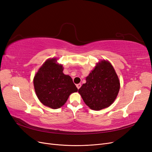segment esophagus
I'll use <instances>...</instances> for the list:
<instances>
[{
  "instance_id": "1",
  "label": "esophagus",
  "mask_w": 152,
  "mask_h": 152,
  "mask_svg": "<svg viewBox=\"0 0 152 152\" xmlns=\"http://www.w3.org/2000/svg\"><path fill=\"white\" fill-rule=\"evenodd\" d=\"M80 87H81V84H77V87L78 89H79Z\"/></svg>"
}]
</instances>
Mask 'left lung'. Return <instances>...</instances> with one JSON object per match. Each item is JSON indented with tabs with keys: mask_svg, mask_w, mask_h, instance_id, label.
Instances as JSON below:
<instances>
[{
	"mask_svg": "<svg viewBox=\"0 0 152 152\" xmlns=\"http://www.w3.org/2000/svg\"><path fill=\"white\" fill-rule=\"evenodd\" d=\"M120 89V82L113 67L108 61H102L86 77V83L79 89L85 103L94 110L111 105Z\"/></svg>",
	"mask_w": 152,
	"mask_h": 152,
	"instance_id": "obj_1",
	"label": "left lung"
}]
</instances>
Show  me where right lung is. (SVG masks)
I'll use <instances>...</instances> for the list:
<instances>
[{"label":"right lung","instance_id":"add662e5","mask_svg":"<svg viewBox=\"0 0 152 152\" xmlns=\"http://www.w3.org/2000/svg\"><path fill=\"white\" fill-rule=\"evenodd\" d=\"M56 59H48L40 68L34 79L37 96L43 104L53 109L61 107L69 96L78 89L72 78L63 73L62 65Z\"/></svg>","mask_w":152,"mask_h":152}]
</instances>
